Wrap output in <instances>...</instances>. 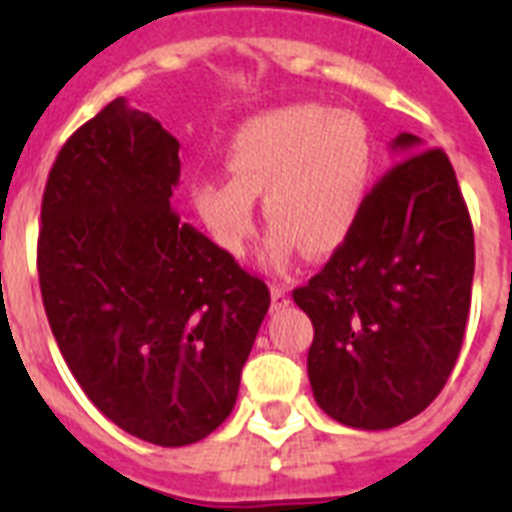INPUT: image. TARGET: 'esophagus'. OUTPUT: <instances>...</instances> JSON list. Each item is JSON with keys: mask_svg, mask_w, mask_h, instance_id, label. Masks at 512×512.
<instances>
[{"mask_svg": "<svg viewBox=\"0 0 512 512\" xmlns=\"http://www.w3.org/2000/svg\"><path fill=\"white\" fill-rule=\"evenodd\" d=\"M289 305V295H287V289L279 287V284H274L271 287V307L274 310H282V307Z\"/></svg>", "mask_w": 512, "mask_h": 512, "instance_id": "1", "label": "esophagus"}]
</instances>
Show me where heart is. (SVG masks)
<instances>
[{"instance_id":"b5f03b06","label":"heart","mask_w":512,"mask_h":512,"mask_svg":"<svg viewBox=\"0 0 512 512\" xmlns=\"http://www.w3.org/2000/svg\"><path fill=\"white\" fill-rule=\"evenodd\" d=\"M372 128L354 110L289 104L261 112L228 146L233 179L207 176L192 187L194 210L212 241L241 256L256 230V200L274 220L264 256L284 269L302 246L310 256L336 251L354 230L374 176Z\"/></svg>"}]
</instances>
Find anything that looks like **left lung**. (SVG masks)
<instances>
[{
	"label": "left lung",
	"mask_w": 512,
	"mask_h": 512,
	"mask_svg": "<svg viewBox=\"0 0 512 512\" xmlns=\"http://www.w3.org/2000/svg\"><path fill=\"white\" fill-rule=\"evenodd\" d=\"M392 151L402 161L366 194L354 230L292 292L315 328V402L361 431L395 428L436 400L472 302V220L449 156L410 133Z\"/></svg>",
	"instance_id": "left-lung-1"
}]
</instances>
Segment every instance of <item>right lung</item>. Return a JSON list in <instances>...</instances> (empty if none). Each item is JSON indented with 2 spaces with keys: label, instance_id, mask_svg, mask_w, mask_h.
Instances as JSON below:
<instances>
[{
  "label": "right lung",
  "instance_id": "right-lung-1",
  "mask_svg": "<svg viewBox=\"0 0 512 512\" xmlns=\"http://www.w3.org/2000/svg\"><path fill=\"white\" fill-rule=\"evenodd\" d=\"M179 140L117 97L43 192L45 315L84 395L122 431L187 446L230 415L269 289L171 210Z\"/></svg>",
  "mask_w": 512,
  "mask_h": 512
}]
</instances>
